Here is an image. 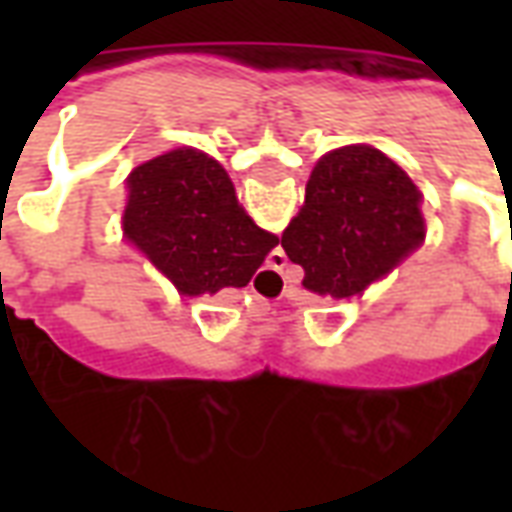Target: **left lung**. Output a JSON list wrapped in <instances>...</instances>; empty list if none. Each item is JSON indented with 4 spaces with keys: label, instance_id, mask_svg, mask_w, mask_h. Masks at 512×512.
Wrapping results in <instances>:
<instances>
[{
    "label": "left lung",
    "instance_id": "obj_1",
    "mask_svg": "<svg viewBox=\"0 0 512 512\" xmlns=\"http://www.w3.org/2000/svg\"><path fill=\"white\" fill-rule=\"evenodd\" d=\"M419 202L414 180L381 150L337 147L312 169L282 249L304 268V288L351 299L425 241Z\"/></svg>",
    "mask_w": 512,
    "mask_h": 512
}]
</instances>
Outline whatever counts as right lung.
I'll use <instances>...</instances> for the list:
<instances>
[{
    "instance_id": "add662e5",
    "label": "right lung",
    "mask_w": 512,
    "mask_h": 512,
    "mask_svg": "<svg viewBox=\"0 0 512 512\" xmlns=\"http://www.w3.org/2000/svg\"><path fill=\"white\" fill-rule=\"evenodd\" d=\"M126 233L183 296L244 288L279 244L238 205L222 164L194 147L128 175Z\"/></svg>"
}]
</instances>
